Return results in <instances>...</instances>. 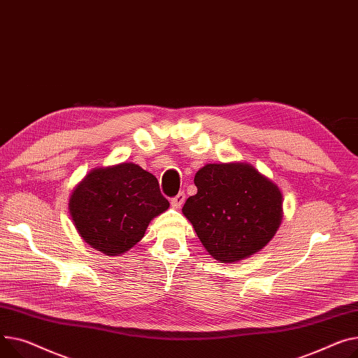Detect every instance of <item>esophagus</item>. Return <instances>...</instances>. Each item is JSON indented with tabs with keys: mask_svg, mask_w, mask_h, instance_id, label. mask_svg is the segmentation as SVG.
I'll use <instances>...</instances> for the list:
<instances>
[{
	"mask_svg": "<svg viewBox=\"0 0 358 358\" xmlns=\"http://www.w3.org/2000/svg\"><path fill=\"white\" fill-rule=\"evenodd\" d=\"M184 201H185V194H184V193H180V194H177L174 199H171V206H173L174 208H181V206L184 204Z\"/></svg>",
	"mask_w": 358,
	"mask_h": 358,
	"instance_id": "1",
	"label": "esophagus"
}]
</instances>
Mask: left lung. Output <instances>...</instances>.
<instances>
[{"mask_svg":"<svg viewBox=\"0 0 358 358\" xmlns=\"http://www.w3.org/2000/svg\"><path fill=\"white\" fill-rule=\"evenodd\" d=\"M194 184L197 194L187 199L182 214L213 259L233 264L272 241L283 216L282 192L252 164H206Z\"/></svg>","mask_w":358,"mask_h":358,"instance_id":"8db88e82","label":"left lung"}]
</instances>
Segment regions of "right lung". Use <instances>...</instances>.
Returning <instances> with one entry per match:
<instances>
[{"label":"right lung","mask_w":358,"mask_h":358,"mask_svg":"<svg viewBox=\"0 0 358 358\" xmlns=\"http://www.w3.org/2000/svg\"><path fill=\"white\" fill-rule=\"evenodd\" d=\"M169 207L157 178L134 162L90 170L69 199V213L79 236L106 256H121L132 249L151 220Z\"/></svg>","instance_id":"obj_1"}]
</instances>
